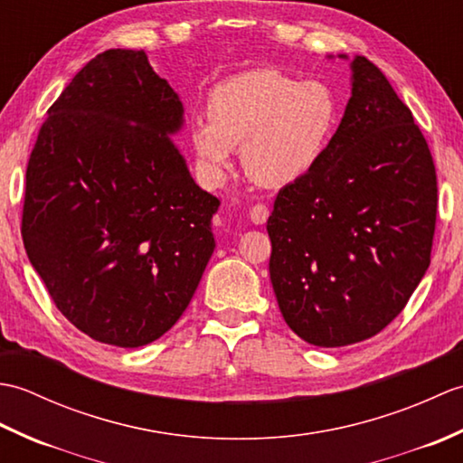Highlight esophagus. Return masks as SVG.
Returning <instances> with one entry per match:
<instances>
[{"mask_svg": "<svg viewBox=\"0 0 463 463\" xmlns=\"http://www.w3.org/2000/svg\"><path fill=\"white\" fill-rule=\"evenodd\" d=\"M269 214H270L269 206L259 203V204H254L252 209H250V221L254 224H264V222H267V219H269Z\"/></svg>", "mask_w": 463, "mask_h": 463, "instance_id": "esophagus-1", "label": "esophagus"}]
</instances>
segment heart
<instances>
[{
	"instance_id": "1",
	"label": "heart",
	"mask_w": 463,
	"mask_h": 463,
	"mask_svg": "<svg viewBox=\"0 0 463 463\" xmlns=\"http://www.w3.org/2000/svg\"><path fill=\"white\" fill-rule=\"evenodd\" d=\"M209 121H196L191 141L204 173L224 179L234 149L262 186H288L317 169L338 125V101L322 81H298L279 69H252L214 87Z\"/></svg>"
}]
</instances>
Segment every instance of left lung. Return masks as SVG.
<instances>
[{"mask_svg": "<svg viewBox=\"0 0 463 463\" xmlns=\"http://www.w3.org/2000/svg\"><path fill=\"white\" fill-rule=\"evenodd\" d=\"M436 214L424 135L380 69L356 57L326 155L280 189L267 222L270 280L288 326L324 348L386 328L430 267Z\"/></svg>", "mask_w": 463, "mask_h": 463, "instance_id": "obj_1", "label": "left lung"}]
</instances>
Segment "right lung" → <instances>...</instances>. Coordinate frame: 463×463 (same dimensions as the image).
Returning a JSON list of instances; mask_svg holds the SVG:
<instances>
[{
  "label": "right lung",
  "mask_w": 463,
  "mask_h": 463,
  "mask_svg": "<svg viewBox=\"0 0 463 463\" xmlns=\"http://www.w3.org/2000/svg\"><path fill=\"white\" fill-rule=\"evenodd\" d=\"M183 103L141 49L93 57L47 109L25 171L24 247L87 336L145 346L189 307L219 199L186 169Z\"/></svg>",
  "instance_id": "add662e5"
}]
</instances>
